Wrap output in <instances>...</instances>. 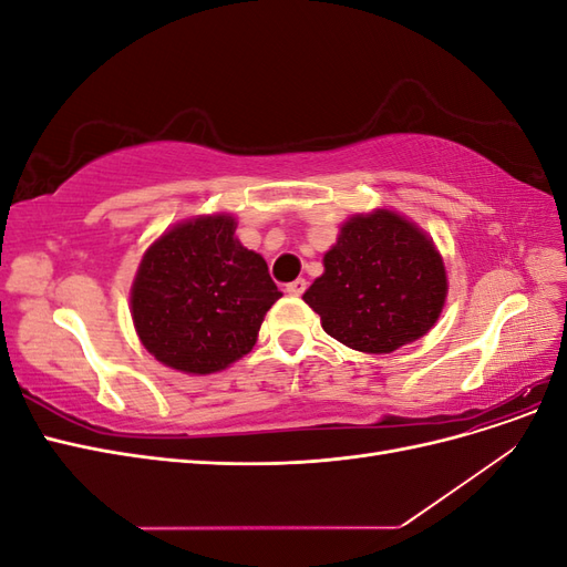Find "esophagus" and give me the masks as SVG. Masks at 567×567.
<instances>
[{
    "label": "esophagus",
    "mask_w": 567,
    "mask_h": 567,
    "mask_svg": "<svg viewBox=\"0 0 567 567\" xmlns=\"http://www.w3.org/2000/svg\"><path fill=\"white\" fill-rule=\"evenodd\" d=\"M305 290H307V281L305 279H296V281H290L288 286H286V293L288 296H302L305 293Z\"/></svg>",
    "instance_id": "34e87169"
}]
</instances>
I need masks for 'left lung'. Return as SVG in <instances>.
<instances>
[{
  "instance_id": "left-lung-1",
  "label": "left lung",
  "mask_w": 567,
  "mask_h": 567,
  "mask_svg": "<svg viewBox=\"0 0 567 567\" xmlns=\"http://www.w3.org/2000/svg\"><path fill=\"white\" fill-rule=\"evenodd\" d=\"M447 298L433 241L390 210L346 221L302 300L323 331L359 352L383 354L427 333Z\"/></svg>"
}]
</instances>
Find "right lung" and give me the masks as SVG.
Listing matches in <instances>:
<instances>
[{"label": "right lung", "instance_id": "right-lung-1", "mask_svg": "<svg viewBox=\"0 0 567 567\" xmlns=\"http://www.w3.org/2000/svg\"><path fill=\"white\" fill-rule=\"evenodd\" d=\"M227 215L198 217L153 244L132 286V319L144 348L184 373H213L252 350L281 298L267 262L238 244Z\"/></svg>", "mask_w": 567, "mask_h": 567}]
</instances>
